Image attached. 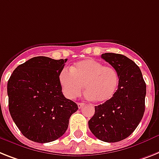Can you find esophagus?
Wrapping results in <instances>:
<instances>
[{
	"mask_svg": "<svg viewBox=\"0 0 159 159\" xmlns=\"http://www.w3.org/2000/svg\"><path fill=\"white\" fill-rule=\"evenodd\" d=\"M84 106H85V104H84V103H83V102H79V103H78V107L80 109L83 108V107H84Z\"/></svg>",
	"mask_w": 159,
	"mask_h": 159,
	"instance_id": "1",
	"label": "esophagus"
}]
</instances>
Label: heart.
Segmentation results:
<instances>
[{
    "instance_id": "obj_1",
    "label": "heart",
    "mask_w": 159,
    "mask_h": 159,
    "mask_svg": "<svg viewBox=\"0 0 159 159\" xmlns=\"http://www.w3.org/2000/svg\"><path fill=\"white\" fill-rule=\"evenodd\" d=\"M59 82L65 97L73 100L80 95L84 84L86 98L104 103L114 97L119 86V75L115 68L94 59H84L61 70Z\"/></svg>"
}]
</instances>
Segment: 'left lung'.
<instances>
[{
	"mask_svg": "<svg viewBox=\"0 0 159 159\" xmlns=\"http://www.w3.org/2000/svg\"><path fill=\"white\" fill-rule=\"evenodd\" d=\"M102 57L117 71L119 86L111 100L95 106L89 127L101 141L118 142L132 134L142 119L146 84L141 69L126 56L106 53Z\"/></svg>",
	"mask_w": 159,
	"mask_h": 159,
	"instance_id": "8db88e82",
	"label": "left lung"
}]
</instances>
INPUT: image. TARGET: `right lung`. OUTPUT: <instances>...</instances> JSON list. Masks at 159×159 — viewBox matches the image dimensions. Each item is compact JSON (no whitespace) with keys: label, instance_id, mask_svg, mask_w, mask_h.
<instances>
[{"label":"right lung","instance_id":"1","mask_svg":"<svg viewBox=\"0 0 159 159\" xmlns=\"http://www.w3.org/2000/svg\"><path fill=\"white\" fill-rule=\"evenodd\" d=\"M67 59L35 57L13 71L7 84L9 111L22 134L38 143L64 134L78 110L61 92L59 75Z\"/></svg>","mask_w":159,"mask_h":159}]
</instances>
